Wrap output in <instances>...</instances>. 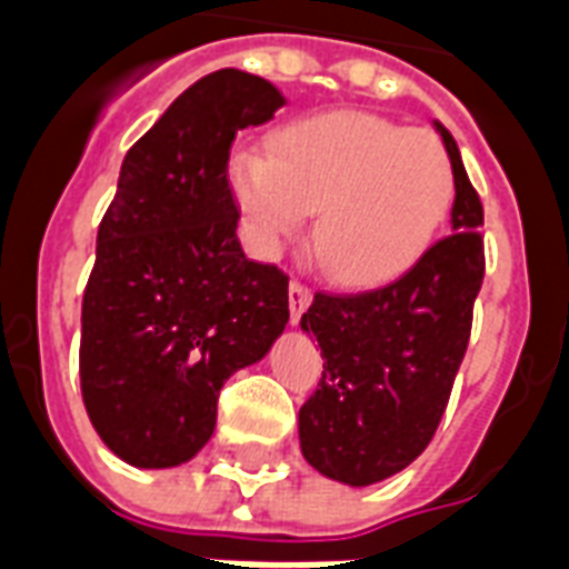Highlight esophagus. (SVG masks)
Returning a JSON list of instances; mask_svg holds the SVG:
<instances>
[{"mask_svg": "<svg viewBox=\"0 0 569 569\" xmlns=\"http://www.w3.org/2000/svg\"><path fill=\"white\" fill-rule=\"evenodd\" d=\"M310 307V289H307L305 283H289V319H292V326H298L301 322V317H305V310Z\"/></svg>", "mask_w": 569, "mask_h": 569, "instance_id": "obj_1", "label": "esophagus"}]
</instances>
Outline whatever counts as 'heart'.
<instances>
[{
    "mask_svg": "<svg viewBox=\"0 0 569 569\" xmlns=\"http://www.w3.org/2000/svg\"><path fill=\"white\" fill-rule=\"evenodd\" d=\"M229 183L262 252L296 238L317 213L313 252L347 289L410 271L456 201L440 138L368 111H328L277 129L271 156H231Z\"/></svg>",
    "mask_w": 569,
    "mask_h": 569,
    "instance_id": "obj_1",
    "label": "heart"
}]
</instances>
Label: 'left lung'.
<instances>
[{
    "label": "left lung",
    "instance_id": "8db88e82",
    "mask_svg": "<svg viewBox=\"0 0 569 569\" xmlns=\"http://www.w3.org/2000/svg\"><path fill=\"white\" fill-rule=\"evenodd\" d=\"M435 129L456 171L452 234L401 280L365 296L319 292L301 317V331L322 349L319 389L298 413L301 452L322 477L352 488L401 473L431 443L486 273L482 201L456 138L443 123Z\"/></svg>",
    "mask_w": 569,
    "mask_h": 569
}]
</instances>
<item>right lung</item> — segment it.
<instances>
[{"instance_id": "right-lung-1", "label": "right lung", "mask_w": 569, "mask_h": 569, "mask_svg": "<svg viewBox=\"0 0 569 569\" xmlns=\"http://www.w3.org/2000/svg\"><path fill=\"white\" fill-rule=\"evenodd\" d=\"M283 104L259 74L213 71L120 166L83 292L81 391L126 465H187L213 435L222 382L262 361L289 322V280L243 256L226 174L234 132Z\"/></svg>"}]
</instances>
